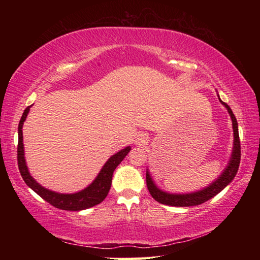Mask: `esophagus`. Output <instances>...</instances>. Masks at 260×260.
Masks as SVG:
<instances>
[{
  "instance_id": "1",
  "label": "esophagus",
  "mask_w": 260,
  "mask_h": 260,
  "mask_svg": "<svg viewBox=\"0 0 260 260\" xmlns=\"http://www.w3.org/2000/svg\"><path fill=\"white\" fill-rule=\"evenodd\" d=\"M135 143L138 144V146H146L148 143V136L146 134H139L136 136Z\"/></svg>"
}]
</instances>
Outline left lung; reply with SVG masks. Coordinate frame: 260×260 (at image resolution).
Segmentation results:
<instances>
[{"label": "left lung", "instance_id": "obj_1", "mask_svg": "<svg viewBox=\"0 0 260 260\" xmlns=\"http://www.w3.org/2000/svg\"><path fill=\"white\" fill-rule=\"evenodd\" d=\"M220 100V99H219ZM225 107L227 108L228 112L231 114L232 122H233V131H234V148H233L232 158L230 160V164L226 167V170L223 171V173L215 180L213 183H211L209 187L204 188L203 190H200L197 192L191 193H182V195H175V193H169L165 191H161L160 189L156 187V184L153 183L152 179L150 177L149 172H147V187L148 190L150 192V195L155 199L158 203L171 205V206H193V205H200L204 202L212 199L213 196L217 195L223 188L227 187V184L232 182V180L235 178L240 166L241 160V143H240V136H239V128H237V120L233 113L232 109L228 105L222 102Z\"/></svg>", "mask_w": 260, "mask_h": 260}]
</instances>
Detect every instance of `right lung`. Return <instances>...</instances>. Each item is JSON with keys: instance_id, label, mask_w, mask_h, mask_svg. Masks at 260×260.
I'll return each instance as SVG.
<instances>
[{"instance_id": "obj_1", "label": "right lung", "mask_w": 260, "mask_h": 260, "mask_svg": "<svg viewBox=\"0 0 260 260\" xmlns=\"http://www.w3.org/2000/svg\"><path fill=\"white\" fill-rule=\"evenodd\" d=\"M27 107L21 116V119L18 125V147H17V160H18L19 172L23 177L25 183L33 189L39 196L42 197L43 200L47 201L48 203L55 206L57 209L67 210V211H80L85 209H89L91 206L100 204L103 202L105 197L108 196L110 187H111L112 174L116 167L120 164L122 159L126 157L127 153L131 151V147L122 149L116 155L109 158V160L105 162L104 166L99 173L91 184H89L83 190L76 192V193H58L40 186L35 180L30 177V174L27 170L24 157V144H23V124L27 117L29 111Z\"/></svg>"}]
</instances>
